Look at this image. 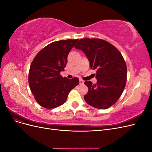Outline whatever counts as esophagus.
<instances>
[{
  "instance_id": "obj_1",
  "label": "esophagus",
  "mask_w": 152,
  "mask_h": 152,
  "mask_svg": "<svg viewBox=\"0 0 152 152\" xmlns=\"http://www.w3.org/2000/svg\"><path fill=\"white\" fill-rule=\"evenodd\" d=\"M84 82V81L83 80L80 79V80H79V84H83Z\"/></svg>"
}]
</instances>
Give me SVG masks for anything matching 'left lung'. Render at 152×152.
<instances>
[{
	"mask_svg": "<svg viewBox=\"0 0 152 152\" xmlns=\"http://www.w3.org/2000/svg\"><path fill=\"white\" fill-rule=\"evenodd\" d=\"M75 48L88 59L90 68L96 69L97 83L86 81L89 91L84 98L98 109H107L116 103L125 88L127 66L120 51L113 45L99 39H82Z\"/></svg>",
	"mask_w": 152,
	"mask_h": 152,
	"instance_id": "1",
	"label": "left lung"
}]
</instances>
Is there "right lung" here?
Segmentation results:
<instances>
[{
  "instance_id": "1",
  "label": "right lung",
  "mask_w": 152,
  "mask_h": 152,
  "mask_svg": "<svg viewBox=\"0 0 152 152\" xmlns=\"http://www.w3.org/2000/svg\"><path fill=\"white\" fill-rule=\"evenodd\" d=\"M78 39L59 40L49 44L36 55L30 67L28 83L40 105L54 108L65 103L70 91L79 84L77 77L69 79L60 75L67 56Z\"/></svg>"
}]
</instances>
